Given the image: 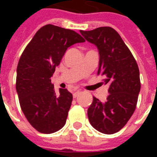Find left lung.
<instances>
[{
	"instance_id": "8db88e82",
	"label": "left lung",
	"mask_w": 157,
	"mask_h": 157,
	"mask_svg": "<svg viewBox=\"0 0 157 157\" xmlns=\"http://www.w3.org/2000/svg\"><path fill=\"white\" fill-rule=\"evenodd\" d=\"M72 30L48 24L42 27L24 49L17 68L16 89L29 124L42 134L64 127L73 97L61 84L55 88L51 77L66 49L79 42Z\"/></svg>"
}]
</instances>
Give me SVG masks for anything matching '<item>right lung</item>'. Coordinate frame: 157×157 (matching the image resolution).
<instances>
[{
  "mask_svg": "<svg viewBox=\"0 0 157 157\" xmlns=\"http://www.w3.org/2000/svg\"><path fill=\"white\" fill-rule=\"evenodd\" d=\"M114 33V30L98 28L83 34L86 41L98 48V75H103L102 81L109 86V93L104 102L93 98L87 116L92 127L106 135L117 133L127 124L140 91L138 65L128 48L120 46L117 38L113 37Z\"/></svg>",
  "mask_w": 157,
  "mask_h": 157,
  "instance_id": "add662e5",
  "label": "right lung"
}]
</instances>
